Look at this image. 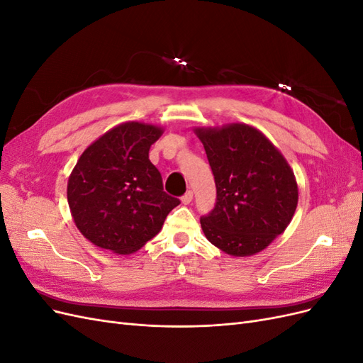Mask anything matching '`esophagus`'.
<instances>
[{"instance_id":"1","label":"esophagus","mask_w":363,"mask_h":363,"mask_svg":"<svg viewBox=\"0 0 363 363\" xmlns=\"http://www.w3.org/2000/svg\"><path fill=\"white\" fill-rule=\"evenodd\" d=\"M192 199H194V192H192V191H188V192H186V194L182 196V203H183V204H189V203L192 201Z\"/></svg>"}]
</instances>
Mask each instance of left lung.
<instances>
[{
	"mask_svg": "<svg viewBox=\"0 0 363 363\" xmlns=\"http://www.w3.org/2000/svg\"><path fill=\"white\" fill-rule=\"evenodd\" d=\"M195 131L216 184V203L200 219L203 232L227 255H256L284 232L295 213L294 172L281 152L250 125Z\"/></svg>",
	"mask_w": 363,
	"mask_h": 363,
	"instance_id": "1",
	"label": "left lung"
}]
</instances>
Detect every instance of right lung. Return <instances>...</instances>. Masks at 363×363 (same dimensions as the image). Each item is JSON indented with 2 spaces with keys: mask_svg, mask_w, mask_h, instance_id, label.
Segmentation results:
<instances>
[{
  "mask_svg": "<svg viewBox=\"0 0 363 363\" xmlns=\"http://www.w3.org/2000/svg\"><path fill=\"white\" fill-rule=\"evenodd\" d=\"M162 128L125 123L84 150L68 180L77 228L96 247L130 255L155 238L179 199L163 191L148 159Z\"/></svg>",
  "mask_w": 363,
  "mask_h": 363,
  "instance_id": "obj_1",
  "label": "right lung"
}]
</instances>
